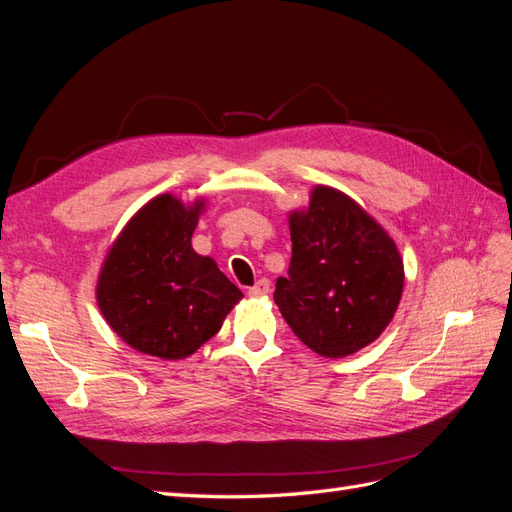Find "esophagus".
Wrapping results in <instances>:
<instances>
[{"mask_svg": "<svg viewBox=\"0 0 512 512\" xmlns=\"http://www.w3.org/2000/svg\"><path fill=\"white\" fill-rule=\"evenodd\" d=\"M269 286H271L269 280H265V277H262V280H258L247 292H250V297H262V294L269 292Z\"/></svg>", "mask_w": 512, "mask_h": 512, "instance_id": "esophagus-1", "label": "esophagus"}]
</instances>
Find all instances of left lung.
<instances>
[{
	"label": "left lung",
	"instance_id": "obj_1",
	"mask_svg": "<svg viewBox=\"0 0 512 512\" xmlns=\"http://www.w3.org/2000/svg\"><path fill=\"white\" fill-rule=\"evenodd\" d=\"M292 258L273 299L301 342L327 359L359 352L389 327L404 292L395 241L350 196L316 185L288 215Z\"/></svg>",
	"mask_w": 512,
	"mask_h": 512
}]
</instances>
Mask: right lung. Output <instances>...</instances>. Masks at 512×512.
Segmentation results:
<instances>
[{
  "mask_svg": "<svg viewBox=\"0 0 512 512\" xmlns=\"http://www.w3.org/2000/svg\"><path fill=\"white\" fill-rule=\"evenodd\" d=\"M203 209V198L183 205L173 194H160L134 213L104 258L98 307L138 352L185 359L222 329L243 297L213 258L194 252Z\"/></svg>",
  "mask_w": 512,
  "mask_h": 512,
  "instance_id": "obj_1",
  "label": "right lung"
}]
</instances>
